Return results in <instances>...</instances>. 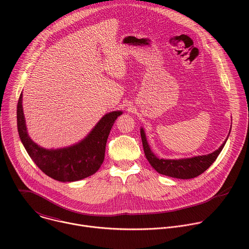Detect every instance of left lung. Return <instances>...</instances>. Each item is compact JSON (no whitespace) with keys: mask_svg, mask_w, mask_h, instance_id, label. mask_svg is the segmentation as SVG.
<instances>
[{"mask_svg":"<svg viewBox=\"0 0 249 249\" xmlns=\"http://www.w3.org/2000/svg\"><path fill=\"white\" fill-rule=\"evenodd\" d=\"M141 138L142 143H143L145 156L151 165L160 174L180 179L194 178V177L206 171L211 166V164L217 160L226 144L225 142L217 151L206 156H199L183 160H162L158 159L150 150L143 129H141Z\"/></svg>","mask_w":249,"mask_h":249,"instance_id":"obj_1","label":"left lung"}]
</instances>
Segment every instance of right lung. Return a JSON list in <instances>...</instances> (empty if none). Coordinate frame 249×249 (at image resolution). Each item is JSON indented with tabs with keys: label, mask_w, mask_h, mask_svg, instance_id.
Listing matches in <instances>:
<instances>
[{
	"label": "right lung",
	"mask_w": 249,
	"mask_h": 249,
	"mask_svg": "<svg viewBox=\"0 0 249 249\" xmlns=\"http://www.w3.org/2000/svg\"><path fill=\"white\" fill-rule=\"evenodd\" d=\"M22 93L18 102V129L22 144L36 165L51 178L63 182L77 181L95 173L103 162L106 141L121 111L104 115L81 143L60 150H46L28 137L22 111Z\"/></svg>",
	"instance_id": "add662e5"
}]
</instances>
